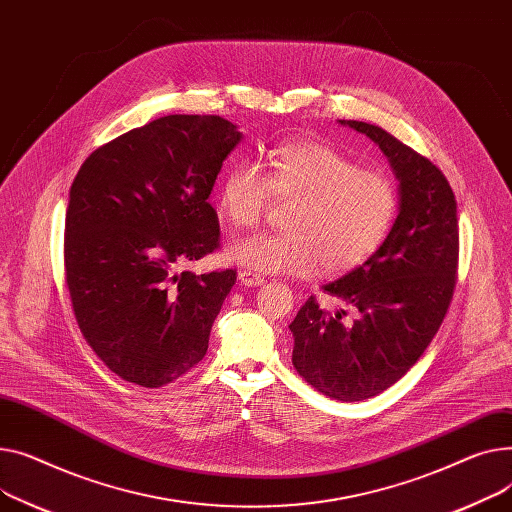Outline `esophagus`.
Masks as SVG:
<instances>
[{"label": "esophagus", "instance_id": "34e87169", "mask_svg": "<svg viewBox=\"0 0 512 512\" xmlns=\"http://www.w3.org/2000/svg\"><path fill=\"white\" fill-rule=\"evenodd\" d=\"M239 281H242L246 287H260L264 283V277L252 273V270H239Z\"/></svg>", "mask_w": 512, "mask_h": 512}]
</instances>
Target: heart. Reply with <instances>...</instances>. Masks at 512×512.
<instances>
[{
	"mask_svg": "<svg viewBox=\"0 0 512 512\" xmlns=\"http://www.w3.org/2000/svg\"><path fill=\"white\" fill-rule=\"evenodd\" d=\"M273 198L291 202L285 233L239 239L225 252L231 264L262 275H343L384 246L401 206L388 175L314 140L275 148L264 171L246 161L233 165L221 179L217 208L231 229H252Z\"/></svg>",
	"mask_w": 512,
	"mask_h": 512,
	"instance_id": "heart-1",
	"label": "heart"
}]
</instances>
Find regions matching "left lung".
<instances>
[{
  "label": "left lung",
  "mask_w": 512,
  "mask_h": 512,
  "mask_svg": "<svg viewBox=\"0 0 512 512\" xmlns=\"http://www.w3.org/2000/svg\"><path fill=\"white\" fill-rule=\"evenodd\" d=\"M366 134L399 179V217L384 246L322 289L353 306L328 314L316 297L289 324L291 362L318 393L364 401L393 386L417 362L453 299L459 266L457 200L442 171L378 126L339 119Z\"/></svg>",
  "instance_id": "1"
}]
</instances>
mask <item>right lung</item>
I'll use <instances>...</instances> for the list:
<instances>
[{
  "label": "right lung",
  "instance_id": "obj_1",
  "mask_svg": "<svg viewBox=\"0 0 512 512\" xmlns=\"http://www.w3.org/2000/svg\"><path fill=\"white\" fill-rule=\"evenodd\" d=\"M239 140L219 115H165L97 148L74 177L64 242L74 316L126 382L159 388L206 355L235 270L179 266L219 246L208 196Z\"/></svg>",
  "mask_w": 512,
  "mask_h": 512
}]
</instances>
